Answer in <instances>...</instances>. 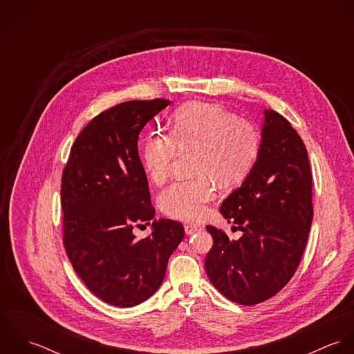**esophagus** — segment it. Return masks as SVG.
Wrapping results in <instances>:
<instances>
[{
  "label": "esophagus",
  "instance_id": "esophagus-1",
  "mask_svg": "<svg viewBox=\"0 0 354 354\" xmlns=\"http://www.w3.org/2000/svg\"><path fill=\"white\" fill-rule=\"evenodd\" d=\"M185 233L187 234H194V233H196V232H199L201 229H202V226L201 225H196V223H189V225H185Z\"/></svg>",
  "mask_w": 354,
  "mask_h": 354
}]
</instances>
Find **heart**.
Instances as JSON below:
<instances>
[{
    "instance_id": "b5f03b06",
    "label": "heart",
    "mask_w": 354,
    "mask_h": 354,
    "mask_svg": "<svg viewBox=\"0 0 354 354\" xmlns=\"http://www.w3.org/2000/svg\"><path fill=\"white\" fill-rule=\"evenodd\" d=\"M177 150H194L192 169L198 176L171 183L158 202L170 218L194 222L215 195L214 181L230 187L248 176L260 150V133L251 121L223 107L194 102L180 109L169 135L151 132L145 139L142 159L153 184L166 180Z\"/></svg>"
}]
</instances>
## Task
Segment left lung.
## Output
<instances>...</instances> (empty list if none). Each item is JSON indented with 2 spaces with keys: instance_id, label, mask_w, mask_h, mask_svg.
I'll return each mask as SVG.
<instances>
[{
  "instance_id": "obj_1",
  "label": "left lung",
  "mask_w": 354,
  "mask_h": 354,
  "mask_svg": "<svg viewBox=\"0 0 354 354\" xmlns=\"http://www.w3.org/2000/svg\"><path fill=\"white\" fill-rule=\"evenodd\" d=\"M221 212L243 236L230 241L223 230L205 226L214 240L204 263L211 283L241 305L274 297L301 261L313 218L308 152L279 113L264 111L257 159Z\"/></svg>"
}]
</instances>
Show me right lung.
Segmentation results:
<instances>
[{"instance_id": "add662e5", "label": "right lung", "mask_w": 354, "mask_h": 354, "mask_svg": "<svg viewBox=\"0 0 354 354\" xmlns=\"http://www.w3.org/2000/svg\"><path fill=\"white\" fill-rule=\"evenodd\" d=\"M169 100L128 101L95 115L77 135L62 170V243L73 270L102 301H146L184 239L173 219H153L149 181L138 151L145 125ZM153 221L152 236L133 227Z\"/></svg>"}]
</instances>
